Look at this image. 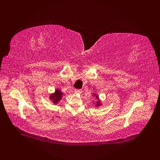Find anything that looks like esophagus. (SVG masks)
<instances>
[{"label":"esophagus","mask_w":160,"mask_h":160,"mask_svg":"<svg viewBox=\"0 0 160 160\" xmlns=\"http://www.w3.org/2000/svg\"><path fill=\"white\" fill-rule=\"evenodd\" d=\"M75 93L76 94H79V93H81V90H80V89H75Z\"/></svg>","instance_id":"34e87169"}]
</instances>
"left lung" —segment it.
<instances>
[{
    "label": "left lung",
    "instance_id": "8db88e82",
    "mask_svg": "<svg viewBox=\"0 0 160 160\" xmlns=\"http://www.w3.org/2000/svg\"><path fill=\"white\" fill-rule=\"evenodd\" d=\"M93 97H94V98H95V99H97V102L96 103H94V105H95V108H99V106L102 105V101H101L100 99H99V95L97 94V93H93Z\"/></svg>",
    "mask_w": 160,
    "mask_h": 160
}]
</instances>
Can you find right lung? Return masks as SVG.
Listing matches in <instances>:
<instances>
[{
    "mask_svg": "<svg viewBox=\"0 0 160 160\" xmlns=\"http://www.w3.org/2000/svg\"><path fill=\"white\" fill-rule=\"evenodd\" d=\"M62 95H63V93L59 89H56L55 93L50 94L49 98L51 101V103L54 105H57L62 99Z\"/></svg>",
    "mask_w": 160,
    "mask_h": 160,
    "instance_id": "obj_1",
    "label": "right lung"
}]
</instances>
